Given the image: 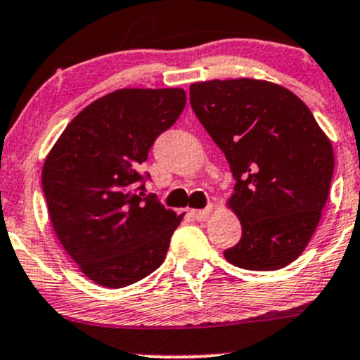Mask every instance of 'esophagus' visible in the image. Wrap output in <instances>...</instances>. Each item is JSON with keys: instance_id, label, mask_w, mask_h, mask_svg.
<instances>
[{"instance_id": "obj_1", "label": "esophagus", "mask_w": 360, "mask_h": 360, "mask_svg": "<svg viewBox=\"0 0 360 360\" xmlns=\"http://www.w3.org/2000/svg\"><path fill=\"white\" fill-rule=\"evenodd\" d=\"M212 205H208L207 208H205V210H191V215L195 217L196 220H198V222H205V220L208 219V217L212 215Z\"/></svg>"}]
</instances>
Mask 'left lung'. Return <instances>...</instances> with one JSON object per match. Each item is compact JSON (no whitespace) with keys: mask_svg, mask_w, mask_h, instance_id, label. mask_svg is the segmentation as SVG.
<instances>
[{"mask_svg":"<svg viewBox=\"0 0 360 360\" xmlns=\"http://www.w3.org/2000/svg\"><path fill=\"white\" fill-rule=\"evenodd\" d=\"M189 102L234 176L229 205L243 236L224 251L244 270L270 271L301 256L333 177L330 140L290 90L252 78L191 84Z\"/></svg>","mask_w":360,"mask_h":360,"instance_id":"left-lung-1","label":"left lung"}]
</instances>
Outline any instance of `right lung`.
I'll return each instance as SVG.
<instances>
[{
  "mask_svg": "<svg viewBox=\"0 0 360 360\" xmlns=\"http://www.w3.org/2000/svg\"><path fill=\"white\" fill-rule=\"evenodd\" d=\"M186 105L183 89H121L66 126L42 169L59 243L90 280L121 289L155 271L183 215L147 195L148 150Z\"/></svg>",
  "mask_w": 360,
  "mask_h": 360,
  "instance_id": "add662e5",
  "label": "right lung"
}]
</instances>
